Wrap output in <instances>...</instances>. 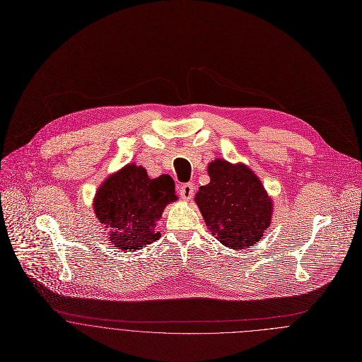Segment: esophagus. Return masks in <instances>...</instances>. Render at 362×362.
<instances>
[{"mask_svg":"<svg viewBox=\"0 0 362 362\" xmlns=\"http://www.w3.org/2000/svg\"><path fill=\"white\" fill-rule=\"evenodd\" d=\"M179 194H180V197H182L183 200H190V199L193 197V194H194V186H193V183H185V185H182V187L179 189Z\"/></svg>","mask_w":362,"mask_h":362,"instance_id":"34e87169","label":"esophagus"}]
</instances>
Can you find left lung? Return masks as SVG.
Wrapping results in <instances>:
<instances>
[{"label":"left lung","instance_id":"8db88e82","mask_svg":"<svg viewBox=\"0 0 362 362\" xmlns=\"http://www.w3.org/2000/svg\"><path fill=\"white\" fill-rule=\"evenodd\" d=\"M208 173L211 182L199 189L196 202L212 236L230 248L261 240L272 201L259 179L247 166L222 160L211 162Z\"/></svg>","mask_w":362,"mask_h":362}]
</instances>
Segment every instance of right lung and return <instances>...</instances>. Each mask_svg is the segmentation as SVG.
<instances>
[{
    "mask_svg": "<svg viewBox=\"0 0 362 362\" xmlns=\"http://www.w3.org/2000/svg\"><path fill=\"white\" fill-rule=\"evenodd\" d=\"M177 199L169 175L150 179L141 166L127 165L108 177L94 199V212L121 250H140L160 238L157 222L166 204Z\"/></svg>",
    "mask_w": 362,
    "mask_h": 362,
    "instance_id": "obj_1",
    "label": "right lung"
}]
</instances>
